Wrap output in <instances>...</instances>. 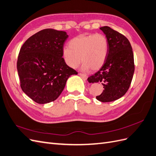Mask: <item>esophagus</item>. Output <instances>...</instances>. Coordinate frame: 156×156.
I'll use <instances>...</instances> for the list:
<instances>
[{
	"mask_svg": "<svg viewBox=\"0 0 156 156\" xmlns=\"http://www.w3.org/2000/svg\"><path fill=\"white\" fill-rule=\"evenodd\" d=\"M79 75L80 76H81L82 77H83L84 79H87V74H83V73H79Z\"/></svg>",
	"mask_w": 156,
	"mask_h": 156,
	"instance_id": "1",
	"label": "esophagus"
}]
</instances>
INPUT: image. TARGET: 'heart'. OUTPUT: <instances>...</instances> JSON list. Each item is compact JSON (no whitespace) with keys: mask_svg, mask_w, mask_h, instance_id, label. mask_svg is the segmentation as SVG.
I'll list each match as a JSON object with an SVG mask.
<instances>
[{"mask_svg":"<svg viewBox=\"0 0 156 156\" xmlns=\"http://www.w3.org/2000/svg\"><path fill=\"white\" fill-rule=\"evenodd\" d=\"M108 51V40L105 35L99 33L81 34L70 40L69 47L63 49V55L70 67H77L82 60L83 70L91 68L96 70L104 65Z\"/></svg>","mask_w":156,"mask_h":156,"instance_id":"obj_1","label":"heart"}]
</instances>
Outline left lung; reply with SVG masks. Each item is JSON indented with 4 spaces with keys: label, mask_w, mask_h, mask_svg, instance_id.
I'll list each match as a JSON object with an SVG mask.
<instances>
[{
    "label": "left lung",
    "mask_w": 156,
    "mask_h": 156,
    "mask_svg": "<svg viewBox=\"0 0 156 156\" xmlns=\"http://www.w3.org/2000/svg\"><path fill=\"white\" fill-rule=\"evenodd\" d=\"M100 29L108 40V55L103 66L87 80L102 83L104 90L96 98L106 103L119 99L129 88L135 71L134 56L131 44L124 35L108 26Z\"/></svg>",
    "instance_id": "left-lung-1"
}]
</instances>
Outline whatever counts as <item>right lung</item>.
Segmentation results:
<instances>
[{
	"instance_id": "right-lung-1",
	"label": "right lung",
	"mask_w": 156,
	"mask_h": 156,
	"mask_svg": "<svg viewBox=\"0 0 156 156\" xmlns=\"http://www.w3.org/2000/svg\"><path fill=\"white\" fill-rule=\"evenodd\" d=\"M67 38L65 31L46 29L29 38L20 49L17 62L20 86L38 104L57 99L70 76L78 74L62 57Z\"/></svg>"
}]
</instances>
